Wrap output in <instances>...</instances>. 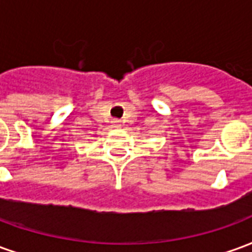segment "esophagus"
I'll return each instance as SVG.
<instances>
[{
	"instance_id": "1",
	"label": "esophagus",
	"mask_w": 252,
	"mask_h": 252,
	"mask_svg": "<svg viewBox=\"0 0 252 252\" xmlns=\"http://www.w3.org/2000/svg\"><path fill=\"white\" fill-rule=\"evenodd\" d=\"M112 123H113V126H120V120H117V119H115V120L112 121Z\"/></svg>"
}]
</instances>
